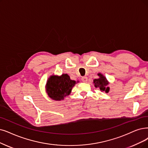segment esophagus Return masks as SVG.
Returning <instances> with one entry per match:
<instances>
[{
    "instance_id": "34e87169",
    "label": "esophagus",
    "mask_w": 148,
    "mask_h": 148,
    "mask_svg": "<svg viewBox=\"0 0 148 148\" xmlns=\"http://www.w3.org/2000/svg\"><path fill=\"white\" fill-rule=\"evenodd\" d=\"M87 79H87V76H83V77H82V78H81L82 81L84 82H86L87 81Z\"/></svg>"
}]
</instances>
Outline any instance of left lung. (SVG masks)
<instances>
[{
  "label": "left lung",
  "instance_id": "1",
  "mask_svg": "<svg viewBox=\"0 0 148 148\" xmlns=\"http://www.w3.org/2000/svg\"><path fill=\"white\" fill-rule=\"evenodd\" d=\"M98 75L99 76V78L98 79H95L93 80L95 87L99 88V90L101 91H105L106 93H108L109 91V87H106V86L108 84L107 79L101 73H98Z\"/></svg>",
  "mask_w": 148,
  "mask_h": 148
}]
</instances>
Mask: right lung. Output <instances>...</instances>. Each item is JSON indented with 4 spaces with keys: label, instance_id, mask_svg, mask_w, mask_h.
Returning a JSON list of instances; mask_svg holds the SVG:
<instances>
[{
    "label": "right lung",
    "instance_id": "1",
    "mask_svg": "<svg viewBox=\"0 0 148 148\" xmlns=\"http://www.w3.org/2000/svg\"><path fill=\"white\" fill-rule=\"evenodd\" d=\"M75 83L76 82L70 79L67 74L60 76H51L47 82V92L51 99L60 101L69 95Z\"/></svg>",
    "mask_w": 148,
    "mask_h": 148
}]
</instances>
